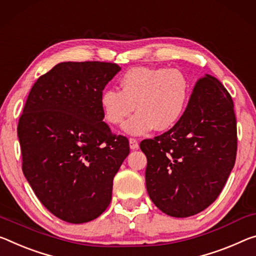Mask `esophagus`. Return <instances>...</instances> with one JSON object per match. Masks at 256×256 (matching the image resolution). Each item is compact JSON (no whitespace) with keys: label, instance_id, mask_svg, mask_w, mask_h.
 Masks as SVG:
<instances>
[{"label":"esophagus","instance_id":"esophagus-1","mask_svg":"<svg viewBox=\"0 0 256 256\" xmlns=\"http://www.w3.org/2000/svg\"><path fill=\"white\" fill-rule=\"evenodd\" d=\"M128 142H130V148H131L132 150H136V149L139 148V144H138V140H136V139H133V138H130Z\"/></svg>","mask_w":256,"mask_h":256}]
</instances>
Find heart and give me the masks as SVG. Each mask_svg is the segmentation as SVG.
<instances>
[{
	"mask_svg": "<svg viewBox=\"0 0 256 256\" xmlns=\"http://www.w3.org/2000/svg\"><path fill=\"white\" fill-rule=\"evenodd\" d=\"M120 91L107 88L100 94V107L108 123L120 125L128 134L142 136L156 128L166 131L179 123L188 107L190 83L178 70L138 67L125 72Z\"/></svg>",
	"mask_w": 256,
	"mask_h": 256,
	"instance_id": "b5f03b06",
	"label": "heart"
}]
</instances>
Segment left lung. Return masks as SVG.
<instances>
[{"instance_id":"left-lung-1","label":"left lung","mask_w":256,"mask_h":256,"mask_svg":"<svg viewBox=\"0 0 256 256\" xmlns=\"http://www.w3.org/2000/svg\"><path fill=\"white\" fill-rule=\"evenodd\" d=\"M146 186L162 212L188 218L222 192L237 154V124L229 92L216 77L198 80L184 117L168 132L144 140Z\"/></svg>"}]
</instances>
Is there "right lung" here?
<instances>
[{
	"mask_svg": "<svg viewBox=\"0 0 256 256\" xmlns=\"http://www.w3.org/2000/svg\"><path fill=\"white\" fill-rule=\"evenodd\" d=\"M120 67L60 62L36 80L18 124L22 172L56 218L84 223L110 204L112 180L128 140L104 123L100 94Z\"/></svg>",
	"mask_w": 256,
	"mask_h": 256,
	"instance_id": "right-lung-1",
	"label": "right lung"
}]
</instances>
